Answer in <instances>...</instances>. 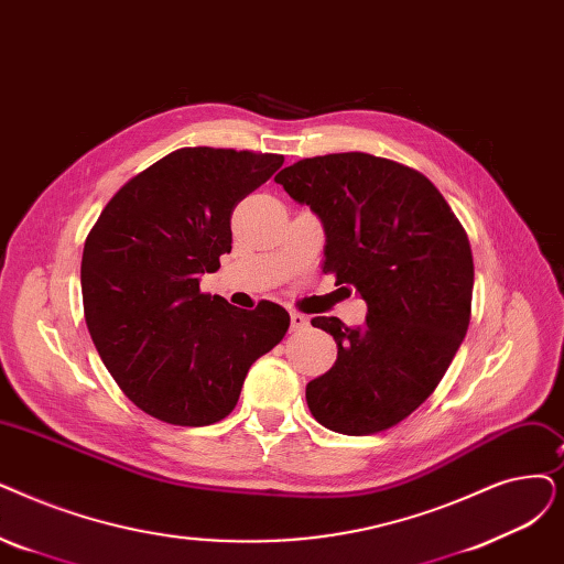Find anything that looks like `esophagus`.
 Listing matches in <instances>:
<instances>
[{"label":"esophagus","instance_id":"obj_1","mask_svg":"<svg viewBox=\"0 0 564 564\" xmlns=\"http://www.w3.org/2000/svg\"><path fill=\"white\" fill-rule=\"evenodd\" d=\"M306 327H308V317L300 311H290V329L300 332V329H306Z\"/></svg>","mask_w":564,"mask_h":564}]
</instances>
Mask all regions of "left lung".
<instances>
[{"mask_svg":"<svg viewBox=\"0 0 564 564\" xmlns=\"http://www.w3.org/2000/svg\"><path fill=\"white\" fill-rule=\"evenodd\" d=\"M323 221L325 272L369 306L361 327L311 325L334 336L332 369L306 384L313 417L369 435L403 422L443 380L470 325L475 264L468 235L422 173L364 152L302 159L274 177Z\"/></svg>","mask_w":564,"mask_h":564,"instance_id":"8db88e82","label":"left lung"}]
</instances>
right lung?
Returning a JSON list of instances; mask_svg holds the SVG:
<instances>
[{"label":"right lung","instance_id":"right-lung-1","mask_svg":"<svg viewBox=\"0 0 564 564\" xmlns=\"http://www.w3.org/2000/svg\"><path fill=\"white\" fill-rule=\"evenodd\" d=\"M281 165V154L182 147L121 186L85 239L94 346L119 389L165 424L228 417L251 364L290 327L279 304L243 311L200 292V274L232 249V209Z\"/></svg>","mask_w":564,"mask_h":564}]
</instances>
